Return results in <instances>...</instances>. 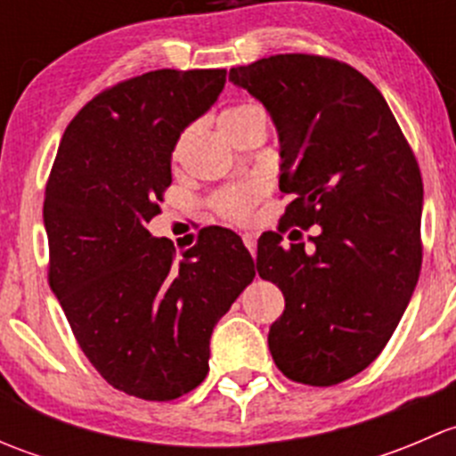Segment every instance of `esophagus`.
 I'll list each match as a JSON object with an SVG mask.
<instances>
[{
	"label": "esophagus",
	"mask_w": 456,
	"mask_h": 456,
	"mask_svg": "<svg viewBox=\"0 0 456 456\" xmlns=\"http://www.w3.org/2000/svg\"><path fill=\"white\" fill-rule=\"evenodd\" d=\"M242 242H245L247 249L251 251V256H256V233H245V236H242Z\"/></svg>",
	"instance_id": "1"
}]
</instances>
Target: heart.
Listing matches in <instances>:
<instances>
[{
  "instance_id": "obj_1",
  "label": "heart",
  "mask_w": 456,
  "mask_h": 456,
  "mask_svg": "<svg viewBox=\"0 0 456 456\" xmlns=\"http://www.w3.org/2000/svg\"><path fill=\"white\" fill-rule=\"evenodd\" d=\"M254 112H262V110L254 103L232 105V108H227L223 114H220V123L238 121V118ZM176 154H178V145L176 150H174V156ZM260 191H262L260 183H251V185H240V187H232V190H224L223 194L216 196V209H218L224 218L236 220V223H245V220L251 216V209H254V202Z\"/></svg>"
}]
</instances>
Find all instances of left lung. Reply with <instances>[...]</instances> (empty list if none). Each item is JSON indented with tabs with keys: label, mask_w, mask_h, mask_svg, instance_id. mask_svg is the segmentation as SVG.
Instances as JSON below:
<instances>
[{
	"label": "left lung",
	"mask_w": 456,
	"mask_h": 456,
	"mask_svg": "<svg viewBox=\"0 0 456 456\" xmlns=\"http://www.w3.org/2000/svg\"><path fill=\"white\" fill-rule=\"evenodd\" d=\"M256 96L280 139V223L309 229L284 249L257 240V273L284 293L269 329L275 366L293 381L333 386L384 351L421 269L419 165L381 92L348 63L273 54L229 70Z\"/></svg>",
	"instance_id": "left-lung-1"
}]
</instances>
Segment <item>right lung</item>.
I'll return each mask as SVG.
<instances>
[{"instance_id": "1", "label": "right lung", "mask_w": 456, "mask_h": 456, "mask_svg": "<svg viewBox=\"0 0 456 456\" xmlns=\"http://www.w3.org/2000/svg\"><path fill=\"white\" fill-rule=\"evenodd\" d=\"M224 75L154 70L103 90L66 127L45 185L50 289L101 377L147 402L205 379L211 330L256 278L229 229L183 257L147 232L172 185L174 145Z\"/></svg>"}]
</instances>
